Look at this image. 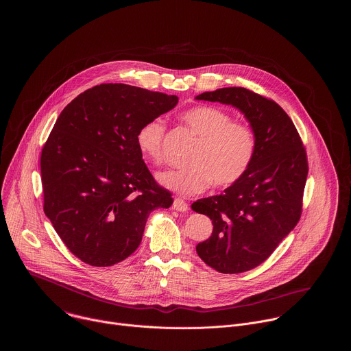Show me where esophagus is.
<instances>
[{
    "label": "esophagus",
    "mask_w": 351,
    "mask_h": 351,
    "mask_svg": "<svg viewBox=\"0 0 351 351\" xmlns=\"http://www.w3.org/2000/svg\"><path fill=\"white\" fill-rule=\"evenodd\" d=\"M173 208L178 212H186L188 210V202L182 199H176L173 202Z\"/></svg>",
    "instance_id": "obj_1"
}]
</instances>
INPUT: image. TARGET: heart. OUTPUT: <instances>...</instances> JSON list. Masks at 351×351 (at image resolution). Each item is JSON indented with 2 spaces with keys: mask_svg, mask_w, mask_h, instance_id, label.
Here are the masks:
<instances>
[{
  "mask_svg": "<svg viewBox=\"0 0 351 351\" xmlns=\"http://www.w3.org/2000/svg\"><path fill=\"white\" fill-rule=\"evenodd\" d=\"M181 120L199 138L188 156L189 165L169 169L158 176L166 189L178 195H196L210 182L228 186L239 181L250 167L255 154V136L246 123L232 120L224 109L197 105L181 113ZM166 124L152 119L136 134L138 149L154 165L162 163Z\"/></svg>",
  "mask_w": 351,
  "mask_h": 351,
  "instance_id": "obj_1",
  "label": "heart"
}]
</instances>
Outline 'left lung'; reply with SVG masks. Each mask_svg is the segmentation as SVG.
Masks as SVG:
<instances>
[{
    "label": "left lung",
    "mask_w": 351,
    "mask_h": 351,
    "mask_svg": "<svg viewBox=\"0 0 351 351\" xmlns=\"http://www.w3.org/2000/svg\"><path fill=\"white\" fill-rule=\"evenodd\" d=\"M196 100L239 109L255 136L246 174L223 193L192 204L213 224L209 239L196 246L199 256L220 273H243L265 262L299 223L306 152L293 121L273 100L245 88L205 92Z\"/></svg>",
    "instance_id": "left-lung-1"
}]
</instances>
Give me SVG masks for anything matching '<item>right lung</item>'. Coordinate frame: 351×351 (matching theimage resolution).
<instances>
[{
    "label": "right lung",
    "instance_id": "right-lung-1",
    "mask_svg": "<svg viewBox=\"0 0 351 351\" xmlns=\"http://www.w3.org/2000/svg\"><path fill=\"white\" fill-rule=\"evenodd\" d=\"M177 96L101 84L59 114L40 156L45 213L66 247L92 266H112L142 242L159 186L136 145L139 128L173 109Z\"/></svg>",
    "mask_w": 351,
    "mask_h": 351
}]
</instances>
